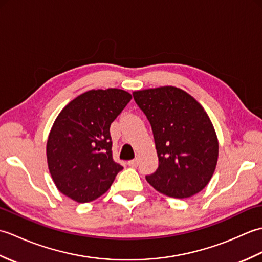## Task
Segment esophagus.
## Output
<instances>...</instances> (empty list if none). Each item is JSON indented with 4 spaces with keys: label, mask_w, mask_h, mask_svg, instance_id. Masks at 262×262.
Segmentation results:
<instances>
[{
    "label": "esophagus",
    "mask_w": 262,
    "mask_h": 262,
    "mask_svg": "<svg viewBox=\"0 0 262 262\" xmlns=\"http://www.w3.org/2000/svg\"><path fill=\"white\" fill-rule=\"evenodd\" d=\"M127 164L129 165V166H132V168H135V166H137V165H138V159H135V160H130V161H128Z\"/></svg>",
    "instance_id": "34e87169"
}]
</instances>
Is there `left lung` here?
Wrapping results in <instances>:
<instances>
[{
	"mask_svg": "<svg viewBox=\"0 0 262 262\" xmlns=\"http://www.w3.org/2000/svg\"><path fill=\"white\" fill-rule=\"evenodd\" d=\"M152 126L159 168L146 180L172 198H189L208 185L219 159V140L209 116L180 88L133 92Z\"/></svg>",
	"mask_w": 262,
	"mask_h": 262,
	"instance_id": "8db88e82",
	"label": "left lung"
}]
</instances>
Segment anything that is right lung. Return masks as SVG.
Segmentation results:
<instances>
[{"instance_id":"1","label":"right lung","mask_w":262,"mask_h":262,"mask_svg":"<svg viewBox=\"0 0 262 262\" xmlns=\"http://www.w3.org/2000/svg\"><path fill=\"white\" fill-rule=\"evenodd\" d=\"M132 94L109 88L90 90L72 100L49 132L48 170L58 190L77 203L99 198L122 166L113 160L110 125Z\"/></svg>"}]
</instances>
